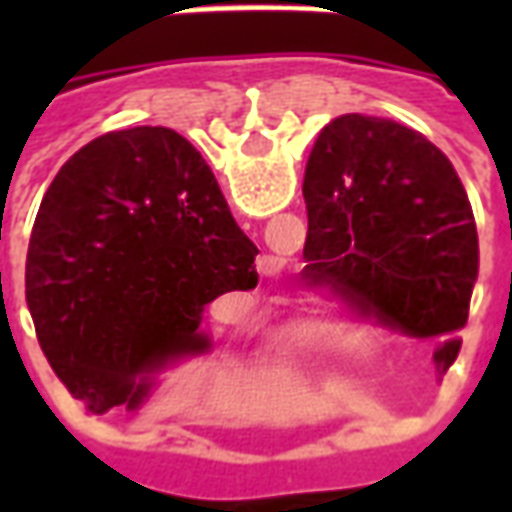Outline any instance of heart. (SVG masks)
I'll return each instance as SVG.
<instances>
[{
  "label": "heart",
  "mask_w": 512,
  "mask_h": 512,
  "mask_svg": "<svg viewBox=\"0 0 512 512\" xmlns=\"http://www.w3.org/2000/svg\"><path fill=\"white\" fill-rule=\"evenodd\" d=\"M282 343H288L304 354L351 356L365 348V326L356 318H318V321L293 323L282 334Z\"/></svg>",
  "instance_id": "1"
}]
</instances>
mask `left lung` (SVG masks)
<instances>
[{
    "instance_id": "1",
    "label": "left lung",
    "mask_w": 512,
    "mask_h": 512,
    "mask_svg": "<svg viewBox=\"0 0 512 512\" xmlns=\"http://www.w3.org/2000/svg\"><path fill=\"white\" fill-rule=\"evenodd\" d=\"M307 288L417 340L461 351L480 244L472 202L439 147L386 117H334L304 175Z\"/></svg>"
}]
</instances>
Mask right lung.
I'll return each instance as SVG.
<instances>
[{"label": "right lung", "mask_w": 512, "mask_h": 512, "mask_svg": "<svg viewBox=\"0 0 512 512\" xmlns=\"http://www.w3.org/2000/svg\"><path fill=\"white\" fill-rule=\"evenodd\" d=\"M255 257L189 139L164 126L98 136L62 164L32 227L40 348L93 414L134 411L153 370L208 351L202 310L255 290Z\"/></svg>", "instance_id": "right-lung-1"}]
</instances>
